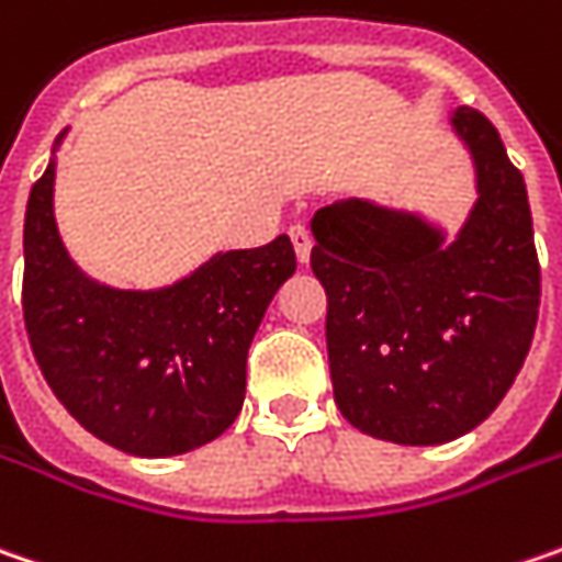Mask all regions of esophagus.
Returning <instances> with one entry per match:
<instances>
[{
  "label": "esophagus",
  "instance_id": "esophagus-1",
  "mask_svg": "<svg viewBox=\"0 0 562 562\" xmlns=\"http://www.w3.org/2000/svg\"><path fill=\"white\" fill-rule=\"evenodd\" d=\"M291 243H294L296 259H300V262H310V252H313V234H310L303 224H294V227H291Z\"/></svg>",
  "mask_w": 562,
  "mask_h": 562
}]
</instances>
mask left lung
Returning <instances> with one entry per match:
<instances>
[{
	"instance_id": "8db88e82",
	"label": "left lung",
	"mask_w": 562,
	"mask_h": 562,
	"mask_svg": "<svg viewBox=\"0 0 562 562\" xmlns=\"http://www.w3.org/2000/svg\"><path fill=\"white\" fill-rule=\"evenodd\" d=\"M477 202L452 243L414 211L341 199L313 214L335 405L360 434L436 446L487 420L531 348L541 266L525 180L493 123L459 106Z\"/></svg>"
}]
</instances>
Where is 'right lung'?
Instances as JSON below:
<instances>
[{
  "instance_id": "1",
  "label": "right lung",
  "mask_w": 562,
  "mask_h": 562,
  "mask_svg": "<svg viewBox=\"0 0 562 562\" xmlns=\"http://www.w3.org/2000/svg\"><path fill=\"white\" fill-rule=\"evenodd\" d=\"M53 183L56 157L31 186L21 288L31 351L53 395L128 456H183L217 439L243 407L252 335L296 271L288 234L217 252L170 288L116 291L69 259Z\"/></svg>"
}]
</instances>
